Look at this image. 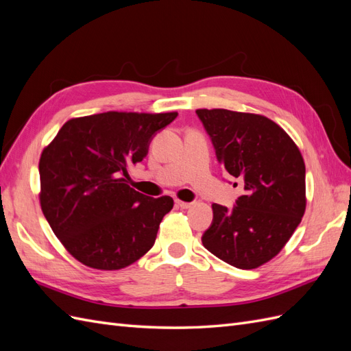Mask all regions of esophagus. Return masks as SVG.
<instances>
[{"instance_id": "1", "label": "esophagus", "mask_w": 351, "mask_h": 351, "mask_svg": "<svg viewBox=\"0 0 351 351\" xmlns=\"http://www.w3.org/2000/svg\"><path fill=\"white\" fill-rule=\"evenodd\" d=\"M176 205H177L178 208H182V209H187V208H190V206H192L193 204H192V202H183V200H176Z\"/></svg>"}]
</instances>
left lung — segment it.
Segmentation results:
<instances>
[{
  "instance_id": "1",
  "label": "left lung",
  "mask_w": 351,
  "mask_h": 351,
  "mask_svg": "<svg viewBox=\"0 0 351 351\" xmlns=\"http://www.w3.org/2000/svg\"><path fill=\"white\" fill-rule=\"evenodd\" d=\"M218 161L243 184L232 209L214 204L202 243L217 258L254 269L281 252L306 209V168L299 147L267 117L196 110ZM237 186V183H234Z\"/></svg>"
}]
</instances>
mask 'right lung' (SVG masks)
Here are the masks:
<instances>
[{
    "label": "right lung",
    "mask_w": 351,
    "mask_h": 351,
    "mask_svg": "<svg viewBox=\"0 0 351 351\" xmlns=\"http://www.w3.org/2000/svg\"><path fill=\"white\" fill-rule=\"evenodd\" d=\"M176 117L119 111L79 117L42 151L40 208L74 259L115 271L151 250L174 200L136 192L127 178L147 155L154 134Z\"/></svg>",
    "instance_id": "right-lung-1"
}]
</instances>
